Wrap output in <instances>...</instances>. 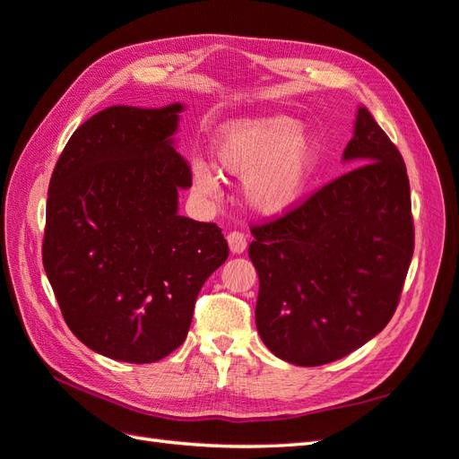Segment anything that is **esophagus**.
<instances>
[{"mask_svg":"<svg viewBox=\"0 0 459 459\" xmlns=\"http://www.w3.org/2000/svg\"><path fill=\"white\" fill-rule=\"evenodd\" d=\"M228 245H230V251L233 255H241L245 248H247V238L245 233L241 231H231L228 233Z\"/></svg>","mask_w":459,"mask_h":459,"instance_id":"esophagus-1","label":"esophagus"}]
</instances>
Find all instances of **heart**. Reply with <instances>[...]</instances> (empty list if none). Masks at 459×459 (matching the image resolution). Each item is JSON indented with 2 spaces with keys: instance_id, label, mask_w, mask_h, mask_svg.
Segmentation results:
<instances>
[{
  "instance_id": "b5f03b06",
  "label": "heart",
  "mask_w": 459,
  "mask_h": 459,
  "mask_svg": "<svg viewBox=\"0 0 459 459\" xmlns=\"http://www.w3.org/2000/svg\"><path fill=\"white\" fill-rule=\"evenodd\" d=\"M212 152L221 170L243 178V197L262 216L289 212L307 193L317 164L314 135L281 115L224 124ZM193 186L216 195L218 179L204 162L193 164Z\"/></svg>"
}]
</instances>
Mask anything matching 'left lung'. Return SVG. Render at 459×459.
<instances>
[{
    "mask_svg": "<svg viewBox=\"0 0 459 459\" xmlns=\"http://www.w3.org/2000/svg\"><path fill=\"white\" fill-rule=\"evenodd\" d=\"M342 160L359 166L251 228L256 329L295 366L335 362L381 333L413 255L406 164L366 107H358Z\"/></svg>",
    "mask_w": 459,
    "mask_h": 459,
    "instance_id": "left-lung-1",
    "label": "left lung"
}]
</instances>
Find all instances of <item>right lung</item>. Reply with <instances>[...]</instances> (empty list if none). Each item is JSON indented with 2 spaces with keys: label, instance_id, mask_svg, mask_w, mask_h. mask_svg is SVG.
<instances>
[{
  "label": "right lung",
  "instance_id": "add662e5",
  "mask_svg": "<svg viewBox=\"0 0 459 459\" xmlns=\"http://www.w3.org/2000/svg\"><path fill=\"white\" fill-rule=\"evenodd\" d=\"M182 110H101L71 135L49 182L41 258L55 299L88 349L120 362L176 351L230 255L216 224L178 214V191L191 187L172 140Z\"/></svg>",
  "mask_w": 459,
  "mask_h": 459
}]
</instances>
